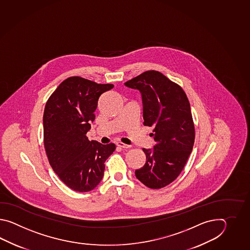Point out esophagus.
<instances>
[{
    "instance_id": "34e87169",
    "label": "esophagus",
    "mask_w": 250,
    "mask_h": 250,
    "mask_svg": "<svg viewBox=\"0 0 250 250\" xmlns=\"http://www.w3.org/2000/svg\"><path fill=\"white\" fill-rule=\"evenodd\" d=\"M116 145H117V146H119V147H121V148L123 149L130 148V147H131V146H129V145H126V144L122 143V142H117Z\"/></svg>"
}]
</instances>
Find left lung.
Wrapping results in <instances>:
<instances>
[{"mask_svg":"<svg viewBox=\"0 0 250 250\" xmlns=\"http://www.w3.org/2000/svg\"><path fill=\"white\" fill-rule=\"evenodd\" d=\"M124 85L140 92L143 124L154 127L151 136L156 142L143 148L146 161L135 175L150 188H164L180 175L194 146L189 102L181 86L159 71H146Z\"/></svg>","mask_w":250,"mask_h":250,"instance_id":"obj_1","label":"left lung"}]
</instances>
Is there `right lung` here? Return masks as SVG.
<instances>
[{"label": "right lung", "mask_w": 250, "mask_h": 250, "mask_svg": "<svg viewBox=\"0 0 250 250\" xmlns=\"http://www.w3.org/2000/svg\"><path fill=\"white\" fill-rule=\"evenodd\" d=\"M112 84H97L80 77L62 81L45 104L43 143L49 163L64 184L75 191L94 189L102 181L104 162L114 144L89 141L98 99Z\"/></svg>", "instance_id": "1"}]
</instances>
